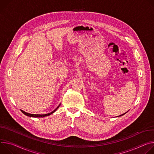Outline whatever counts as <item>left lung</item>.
Returning <instances> with one entry per match:
<instances>
[{
    "mask_svg": "<svg viewBox=\"0 0 154 154\" xmlns=\"http://www.w3.org/2000/svg\"><path fill=\"white\" fill-rule=\"evenodd\" d=\"M127 112H128V111H127ZM127 112H125V113H124V114H122V115H120V116H119H119H123V115H124V114H126V113H127Z\"/></svg>",
    "mask_w": 154,
    "mask_h": 154,
    "instance_id": "obj_1",
    "label": "left lung"
}]
</instances>
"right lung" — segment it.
I'll return each instance as SVG.
<instances>
[{
    "mask_svg": "<svg viewBox=\"0 0 154 154\" xmlns=\"http://www.w3.org/2000/svg\"><path fill=\"white\" fill-rule=\"evenodd\" d=\"M60 104L53 111H52L51 112H50V113H48V114H30V113H27V112H25V111H23V110H21V112L24 114H25L26 116H29V117H46V116H49V115H51V114H53V113H54L57 109H58V108L60 106Z\"/></svg>",
    "mask_w": 154,
    "mask_h": 154,
    "instance_id": "right-lung-1",
    "label": "right lung"
}]
</instances>
